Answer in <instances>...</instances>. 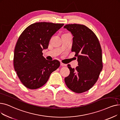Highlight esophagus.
<instances>
[{
	"label": "esophagus",
	"mask_w": 120,
	"mask_h": 120,
	"mask_svg": "<svg viewBox=\"0 0 120 120\" xmlns=\"http://www.w3.org/2000/svg\"><path fill=\"white\" fill-rule=\"evenodd\" d=\"M60 65H61V66H67L66 64L63 63H62V62L60 63Z\"/></svg>",
	"instance_id": "obj_1"
}]
</instances>
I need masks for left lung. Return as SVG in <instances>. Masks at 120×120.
Returning <instances> with one entry per match:
<instances>
[{
  "instance_id": "left-lung-1",
  "label": "left lung",
  "mask_w": 120,
  "mask_h": 120,
  "mask_svg": "<svg viewBox=\"0 0 120 120\" xmlns=\"http://www.w3.org/2000/svg\"><path fill=\"white\" fill-rule=\"evenodd\" d=\"M67 29L72 34L71 52H75L78 66L71 68L65 78L67 86L74 92L81 93L89 90L96 83L103 68L102 53L97 37L85 25L68 24Z\"/></svg>"
}]
</instances>
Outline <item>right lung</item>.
Returning a JSON list of instances; mask_svg holds the SVG:
<instances>
[{
  "label": "right lung",
  "instance_id": "obj_1",
  "mask_svg": "<svg viewBox=\"0 0 120 120\" xmlns=\"http://www.w3.org/2000/svg\"><path fill=\"white\" fill-rule=\"evenodd\" d=\"M63 25L35 23L25 29L18 38L14 51V68L21 83L28 89L42 86L50 74L59 67V61L46 60L42 51L48 48L52 36Z\"/></svg>",
  "mask_w": 120,
  "mask_h": 120
}]
</instances>
